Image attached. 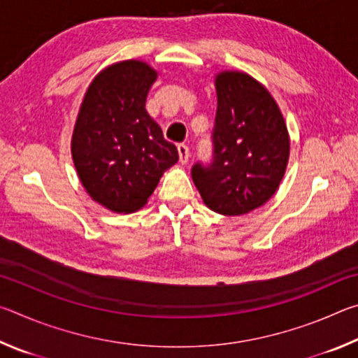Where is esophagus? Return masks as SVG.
Returning a JSON list of instances; mask_svg holds the SVG:
<instances>
[{
  "label": "esophagus",
  "instance_id": "34e87169",
  "mask_svg": "<svg viewBox=\"0 0 358 358\" xmlns=\"http://www.w3.org/2000/svg\"><path fill=\"white\" fill-rule=\"evenodd\" d=\"M178 156H180V162L181 164H186L187 159H189V148H187V145L185 143H178Z\"/></svg>",
  "mask_w": 358,
  "mask_h": 358
}]
</instances>
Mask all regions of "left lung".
Masks as SVG:
<instances>
[{"label":"left lung","mask_w":358,"mask_h":358,"mask_svg":"<svg viewBox=\"0 0 358 358\" xmlns=\"http://www.w3.org/2000/svg\"><path fill=\"white\" fill-rule=\"evenodd\" d=\"M211 157L191 169L205 205L216 213H250L273 196L286 172L289 134L275 99L243 72L216 77Z\"/></svg>","instance_id":"left-lung-1"}]
</instances>
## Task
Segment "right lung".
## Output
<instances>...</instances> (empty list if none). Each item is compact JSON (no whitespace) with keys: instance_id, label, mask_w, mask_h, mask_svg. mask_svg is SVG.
Here are the masks:
<instances>
[{"instance_id":"right-lung-1","label":"right lung","mask_w":358,"mask_h":358,"mask_svg":"<svg viewBox=\"0 0 358 358\" xmlns=\"http://www.w3.org/2000/svg\"><path fill=\"white\" fill-rule=\"evenodd\" d=\"M156 72L141 62L113 64L90 85L72 136V159L85 189L117 213L143 207L162 172L178 161L145 110Z\"/></svg>"}]
</instances>
